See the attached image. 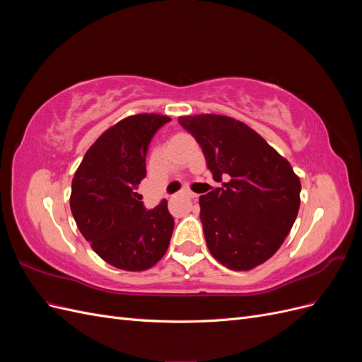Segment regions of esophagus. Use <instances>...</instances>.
I'll return each instance as SVG.
<instances>
[{
	"label": "esophagus",
	"instance_id": "34e87169",
	"mask_svg": "<svg viewBox=\"0 0 362 362\" xmlns=\"http://www.w3.org/2000/svg\"><path fill=\"white\" fill-rule=\"evenodd\" d=\"M184 194L187 196V198H192V199H194V198H198V194L196 193H193V192H190V190H184Z\"/></svg>",
	"mask_w": 362,
	"mask_h": 362
}]
</instances>
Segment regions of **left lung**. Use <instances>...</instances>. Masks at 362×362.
<instances>
[{
  "label": "left lung",
  "instance_id": "obj_1",
  "mask_svg": "<svg viewBox=\"0 0 362 362\" xmlns=\"http://www.w3.org/2000/svg\"><path fill=\"white\" fill-rule=\"evenodd\" d=\"M218 187L199 198L211 255L231 270H250L281 247L298 217L300 180L257 131L221 115L181 116Z\"/></svg>",
  "mask_w": 362,
  "mask_h": 362
}]
</instances>
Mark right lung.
Listing matches in <instances>:
<instances>
[{"label":"right lung","instance_id":"add662e5","mask_svg":"<svg viewBox=\"0 0 362 362\" xmlns=\"http://www.w3.org/2000/svg\"><path fill=\"white\" fill-rule=\"evenodd\" d=\"M170 120L134 115L100 136L72 180L71 211L83 237L113 267L141 272L166 254L175 221L168 201L146 210L136 192L146 177L152 137Z\"/></svg>","mask_w":362,"mask_h":362}]
</instances>
